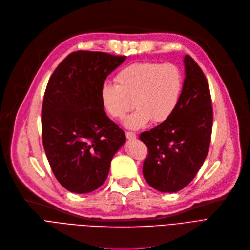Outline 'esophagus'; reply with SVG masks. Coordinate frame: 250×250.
Instances as JSON below:
<instances>
[{"label":"esophagus","mask_w":250,"mask_h":250,"mask_svg":"<svg viewBox=\"0 0 250 250\" xmlns=\"http://www.w3.org/2000/svg\"><path fill=\"white\" fill-rule=\"evenodd\" d=\"M125 137L128 140H135L137 138V135L133 132H125Z\"/></svg>","instance_id":"1"}]
</instances>
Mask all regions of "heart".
Listing matches in <instances>:
<instances>
[{
	"mask_svg": "<svg viewBox=\"0 0 250 250\" xmlns=\"http://www.w3.org/2000/svg\"><path fill=\"white\" fill-rule=\"evenodd\" d=\"M115 83H104L100 100L105 112L113 119H123L132 109L136 110L125 119L127 128L137 129L151 119L165 123L176 111L183 89V75L175 64L136 62L119 70ZM133 103H131V101Z\"/></svg>",
	"mask_w": 250,
	"mask_h": 250,
	"instance_id": "1",
	"label": "heart"
}]
</instances>
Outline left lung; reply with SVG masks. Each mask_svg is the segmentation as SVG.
<instances>
[{"label": "left lung", "mask_w": 250, "mask_h": 250, "mask_svg": "<svg viewBox=\"0 0 250 250\" xmlns=\"http://www.w3.org/2000/svg\"><path fill=\"white\" fill-rule=\"evenodd\" d=\"M185 80L178 107L167 122L140 135L148 148L143 175L160 192L173 193L195 178L208 156L212 107L208 80L189 55L184 57Z\"/></svg>", "instance_id": "1"}]
</instances>
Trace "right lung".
Here are the masks:
<instances>
[{
  "instance_id": "right-lung-1",
  "label": "right lung",
  "mask_w": 250,
  "mask_h": 250,
  "mask_svg": "<svg viewBox=\"0 0 250 250\" xmlns=\"http://www.w3.org/2000/svg\"><path fill=\"white\" fill-rule=\"evenodd\" d=\"M125 58L73 52L48 82L42 107V145L54 176L72 193L98 189L125 142L124 131L108 118L100 100L106 78Z\"/></svg>"
}]
</instances>
